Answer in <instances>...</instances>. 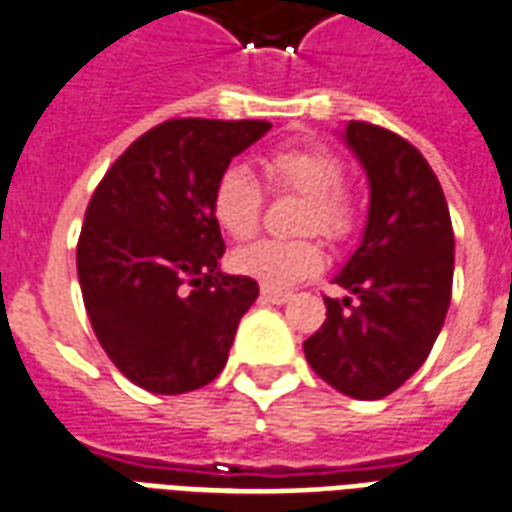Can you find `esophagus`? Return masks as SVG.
I'll return each mask as SVG.
<instances>
[{
  "label": "esophagus",
  "instance_id": "esophagus-1",
  "mask_svg": "<svg viewBox=\"0 0 512 512\" xmlns=\"http://www.w3.org/2000/svg\"><path fill=\"white\" fill-rule=\"evenodd\" d=\"M260 298H263L265 303H273V306H282V303H287L292 295L290 292H276V290H268V287H263V290H260Z\"/></svg>",
  "mask_w": 512,
  "mask_h": 512
}]
</instances>
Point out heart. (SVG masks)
<instances>
[{"instance_id": "heart-1", "label": "heart", "mask_w": 512, "mask_h": 512, "mask_svg": "<svg viewBox=\"0 0 512 512\" xmlns=\"http://www.w3.org/2000/svg\"><path fill=\"white\" fill-rule=\"evenodd\" d=\"M263 174L273 190L303 195V209L295 230H317L327 241H346L357 228V209L346 193V166L322 144H290L268 152ZM212 217L230 239L255 236L263 214V190L241 166L220 171L212 187ZM322 247L311 236L298 239H263L241 247L233 255V271L255 279L268 290H287L322 268Z\"/></svg>"}]
</instances>
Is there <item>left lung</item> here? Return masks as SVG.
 Returning a JSON list of instances; mask_svg holds the SVG:
<instances>
[{"label":"left lung","mask_w":512,"mask_h":512,"mask_svg":"<svg viewBox=\"0 0 512 512\" xmlns=\"http://www.w3.org/2000/svg\"><path fill=\"white\" fill-rule=\"evenodd\" d=\"M343 142L370 182L360 247L333 282L357 295L325 298L327 319L303 343L308 365L354 400H381L432 351L454 282V228L446 195L408 139L349 120Z\"/></svg>","instance_id":"1"}]
</instances>
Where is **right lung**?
Listing matches in <instances>:
<instances>
[{
  "instance_id": "add662e5",
  "label": "right lung",
  "mask_w": 512,
  "mask_h": 512,
  "mask_svg": "<svg viewBox=\"0 0 512 512\" xmlns=\"http://www.w3.org/2000/svg\"><path fill=\"white\" fill-rule=\"evenodd\" d=\"M268 120L177 117L128 147L96 187L77 241L85 311L115 368L155 395H185L220 376L249 276L220 271L225 252L212 187L268 134Z\"/></svg>"
}]
</instances>
